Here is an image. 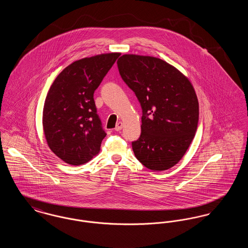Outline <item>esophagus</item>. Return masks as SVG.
I'll return each mask as SVG.
<instances>
[{
    "label": "esophagus",
    "instance_id": "obj_1",
    "mask_svg": "<svg viewBox=\"0 0 248 248\" xmlns=\"http://www.w3.org/2000/svg\"><path fill=\"white\" fill-rule=\"evenodd\" d=\"M123 126H124V124L122 122H119V123H117L116 126H115V131H121Z\"/></svg>",
    "mask_w": 248,
    "mask_h": 248
}]
</instances>
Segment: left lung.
<instances>
[{"mask_svg": "<svg viewBox=\"0 0 248 248\" xmlns=\"http://www.w3.org/2000/svg\"><path fill=\"white\" fill-rule=\"evenodd\" d=\"M117 65L141 105V134L132 142L135 156L154 171L173 167L186 154L197 130L199 103L192 84L158 58L123 55Z\"/></svg>", "mask_w": 248, "mask_h": 248, "instance_id": "left-lung-1", "label": "left lung"}]
</instances>
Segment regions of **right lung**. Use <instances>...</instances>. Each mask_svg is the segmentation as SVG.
Listing matches in <instances>:
<instances>
[{
	"mask_svg": "<svg viewBox=\"0 0 248 248\" xmlns=\"http://www.w3.org/2000/svg\"><path fill=\"white\" fill-rule=\"evenodd\" d=\"M120 55L101 54L74 61L48 91L44 133L50 150L69 165H83L100 151L107 134L96 113L94 92Z\"/></svg>",
	"mask_w": 248,
	"mask_h": 248,
	"instance_id": "obj_1",
	"label": "right lung"
}]
</instances>
